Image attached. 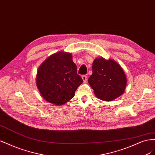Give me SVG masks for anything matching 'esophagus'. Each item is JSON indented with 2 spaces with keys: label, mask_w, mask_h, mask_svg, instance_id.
<instances>
[{
  "label": "esophagus",
  "mask_w": 155,
  "mask_h": 155,
  "mask_svg": "<svg viewBox=\"0 0 155 155\" xmlns=\"http://www.w3.org/2000/svg\"><path fill=\"white\" fill-rule=\"evenodd\" d=\"M82 80H83L84 82H86V81H87V77H86V75H83V76L82 77Z\"/></svg>",
  "instance_id": "1"
}]
</instances>
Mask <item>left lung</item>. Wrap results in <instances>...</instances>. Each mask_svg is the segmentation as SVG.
Here are the masks:
<instances>
[{
	"label": "left lung",
	"instance_id": "1",
	"mask_svg": "<svg viewBox=\"0 0 155 155\" xmlns=\"http://www.w3.org/2000/svg\"><path fill=\"white\" fill-rule=\"evenodd\" d=\"M88 82L98 98L111 101L124 93L127 78L123 69L113 60L97 58L93 63Z\"/></svg>",
	"mask_w": 155,
	"mask_h": 155
}]
</instances>
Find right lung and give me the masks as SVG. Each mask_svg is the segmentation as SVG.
<instances>
[{"mask_svg":"<svg viewBox=\"0 0 155 155\" xmlns=\"http://www.w3.org/2000/svg\"><path fill=\"white\" fill-rule=\"evenodd\" d=\"M83 82L77 71L72 54L60 51L53 54L38 68L36 83L40 93L49 103L61 106L73 98Z\"/></svg>","mask_w":155,"mask_h":155,"instance_id":"add662e5","label":"right lung"}]
</instances>
